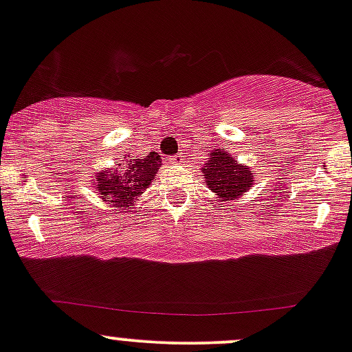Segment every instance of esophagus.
Instances as JSON below:
<instances>
[{"label": "esophagus", "mask_w": 352, "mask_h": 352, "mask_svg": "<svg viewBox=\"0 0 352 352\" xmlns=\"http://www.w3.org/2000/svg\"><path fill=\"white\" fill-rule=\"evenodd\" d=\"M169 161H171L173 164H181V162H183V156H179V154H176V156L169 157Z\"/></svg>", "instance_id": "obj_1"}]
</instances>
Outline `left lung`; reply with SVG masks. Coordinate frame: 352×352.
<instances>
[{
	"label": "left lung",
	"instance_id": "1",
	"mask_svg": "<svg viewBox=\"0 0 352 352\" xmlns=\"http://www.w3.org/2000/svg\"><path fill=\"white\" fill-rule=\"evenodd\" d=\"M201 173L208 188L220 198V201L236 199L250 190L255 181L252 169L248 166L238 164L236 157L225 149L211 151Z\"/></svg>",
	"mask_w": 352,
	"mask_h": 352
}]
</instances>
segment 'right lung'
Segmentation results:
<instances>
[{
	"instance_id": "1",
	"label": "right lung",
	"mask_w": 352,
	"mask_h": 352,
	"mask_svg": "<svg viewBox=\"0 0 352 352\" xmlns=\"http://www.w3.org/2000/svg\"><path fill=\"white\" fill-rule=\"evenodd\" d=\"M160 166H162L161 156L154 151L142 160H131V156H127L117 164V168L96 173L94 188L107 205L116 206L117 210H126L134 205L153 183Z\"/></svg>"
}]
</instances>
